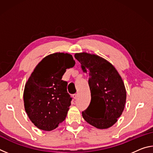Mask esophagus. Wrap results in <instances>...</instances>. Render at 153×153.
Here are the masks:
<instances>
[{
	"mask_svg": "<svg viewBox=\"0 0 153 153\" xmlns=\"http://www.w3.org/2000/svg\"><path fill=\"white\" fill-rule=\"evenodd\" d=\"M73 97H74V99H77V94H73Z\"/></svg>",
	"mask_w": 153,
	"mask_h": 153,
	"instance_id": "34e87169",
	"label": "esophagus"
}]
</instances>
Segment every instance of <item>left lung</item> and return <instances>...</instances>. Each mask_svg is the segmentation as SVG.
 <instances>
[{"mask_svg":"<svg viewBox=\"0 0 153 153\" xmlns=\"http://www.w3.org/2000/svg\"><path fill=\"white\" fill-rule=\"evenodd\" d=\"M75 58L89 75L91 101L82 112L83 118L98 129L110 128L117 122L125 107L126 91L122 79L109 62L97 55L76 53ZM102 106L105 109L100 112Z\"/></svg>","mask_w":153,"mask_h":153,"instance_id":"left-lung-1","label":"left lung"}]
</instances>
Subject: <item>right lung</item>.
<instances>
[{
    "mask_svg": "<svg viewBox=\"0 0 153 153\" xmlns=\"http://www.w3.org/2000/svg\"><path fill=\"white\" fill-rule=\"evenodd\" d=\"M74 65L69 54L54 53L44 58L31 74L24 89V106L38 128L51 131L65 120L72 98L62 77Z\"/></svg>",
    "mask_w": 153,
    "mask_h": 153,
    "instance_id": "right-lung-1",
    "label": "right lung"
}]
</instances>
